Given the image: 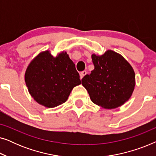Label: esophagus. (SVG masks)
Wrapping results in <instances>:
<instances>
[{"label": "esophagus", "mask_w": 156, "mask_h": 156, "mask_svg": "<svg viewBox=\"0 0 156 156\" xmlns=\"http://www.w3.org/2000/svg\"><path fill=\"white\" fill-rule=\"evenodd\" d=\"M87 74V72L86 71H83V72H81V73L80 74V79L81 80H82V79L84 77V76L86 75Z\"/></svg>", "instance_id": "esophagus-1"}]
</instances>
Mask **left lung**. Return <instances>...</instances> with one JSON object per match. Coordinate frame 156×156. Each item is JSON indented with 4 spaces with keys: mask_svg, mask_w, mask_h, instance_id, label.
I'll return each mask as SVG.
<instances>
[{
    "mask_svg": "<svg viewBox=\"0 0 156 156\" xmlns=\"http://www.w3.org/2000/svg\"><path fill=\"white\" fill-rule=\"evenodd\" d=\"M94 69L85 75L82 84L91 101L112 109L122 106L132 96L136 86L135 72L122 55L108 50L103 55H91Z\"/></svg>",
    "mask_w": 156,
    "mask_h": 156,
    "instance_id": "left-lung-1",
    "label": "left lung"
}]
</instances>
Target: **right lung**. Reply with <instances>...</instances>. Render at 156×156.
Instances as JSON below:
<instances>
[{
	"instance_id": "1",
	"label": "right lung",
	"mask_w": 156,
	"mask_h": 156,
	"mask_svg": "<svg viewBox=\"0 0 156 156\" xmlns=\"http://www.w3.org/2000/svg\"><path fill=\"white\" fill-rule=\"evenodd\" d=\"M25 82L33 99L47 108L65 103L74 87L81 84L75 65L65 51L56 56L50 50L40 52L27 67Z\"/></svg>"
}]
</instances>
